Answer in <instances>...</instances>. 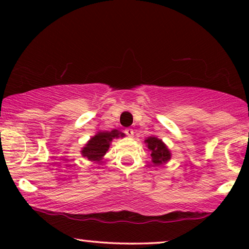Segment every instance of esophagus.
Returning a JSON list of instances; mask_svg holds the SVG:
<instances>
[{
	"instance_id": "obj_1",
	"label": "esophagus",
	"mask_w": 249,
	"mask_h": 249,
	"mask_svg": "<svg viewBox=\"0 0 249 249\" xmlns=\"http://www.w3.org/2000/svg\"><path fill=\"white\" fill-rule=\"evenodd\" d=\"M125 134L127 135L128 137H133L134 136V130L132 128H126L125 129Z\"/></svg>"
}]
</instances>
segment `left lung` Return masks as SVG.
Here are the masks:
<instances>
[{"mask_svg": "<svg viewBox=\"0 0 249 249\" xmlns=\"http://www.w3.org/2000/svg\"><path fill=\"white\" fill-rule=\"evenodd\" d=\"M145 144L148 147V150L150 151L151 162L155 166L165 165L171 159L170 149L168 148V146L160 138L156 136H149L145 140Z\"/></svg>", "mask_w": 249, "mask_h": 249, "instance_id": "left-lung-1", "label": "left lung"}]
</instances>
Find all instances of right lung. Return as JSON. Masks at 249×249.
<instances>
[{"instance_id": "1", "label": "right lung", "mask_w": 249, "mask_h": 249, "mask_svg": "<svg viewBox=\"0 0 249 249\" xmlns=\"http://www.w3.org/2000/svg\"><path fill=\"white\" fill-rule=\"evenodd\" d=\"M125 134L120 132L119 129L99 130L94 136H92L87 144L82 147L81 155L90 161L100 162L103 159L104 155L109 148L112 141L114 138H123Z\"/></svg>"}]
</instances>
